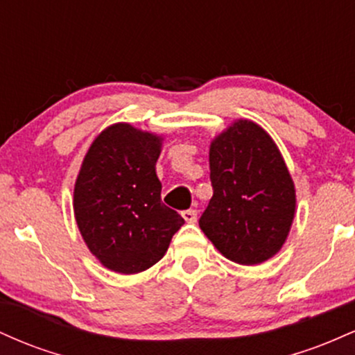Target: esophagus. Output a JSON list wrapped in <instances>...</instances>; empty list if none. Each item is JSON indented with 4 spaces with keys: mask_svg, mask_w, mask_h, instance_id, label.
Returning <instances> with one entry per match:
<instances>
[{
    "mask_svg": "<svg viewBox=\"0 0 355 355\" xmlns=\"http://www.w3.org/2000/svg\"><path fill=\"white\" fill-rule=\"evenodd\" d=\"M182 217L187 223H195V222H197V210L189 209V210L182 211Z\"/></svg>",
    "mask_w": 355,
    "mask_h": 355,
    "instance_id": "34e87169",
    "label": "esophagus"
}]
</instances>
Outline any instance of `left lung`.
<instances>
[{
    "mask_svg": "<svg viewBox=\"0 0 355 355\" xmlns=\"http://www.w3.org/2000/svg\"><path fill=\"white\" fill-rule=\"evenodd\" d=\"M214 197L200 229L225 259L257 266L284 247L295 217V185L279 146L255 121L240 118L211 140Z\"/></svg>",
    "mask_w": 355,
    "mask_h": 355,
    "instance_id": "left-lung-1",
    "label": "left lung"
}]
</instances>
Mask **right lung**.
<instances>
[{"mask_svg":"<svg viewBox=\"0 0 355 355\" xmlns=\"http://www.w3.org/2000/svg\"><path fill=\"white\" fill-rule=\"evenodd\" d=\"M164 137L113 123L89 145L73 190V211L88 250L108 270L138 274L168 250L185 223L162 203L157 177Z\"/></svg>","mask_w":355,"mask_h":355,"instance_id":"obj_1","label":"right lung"}]
</instances>
